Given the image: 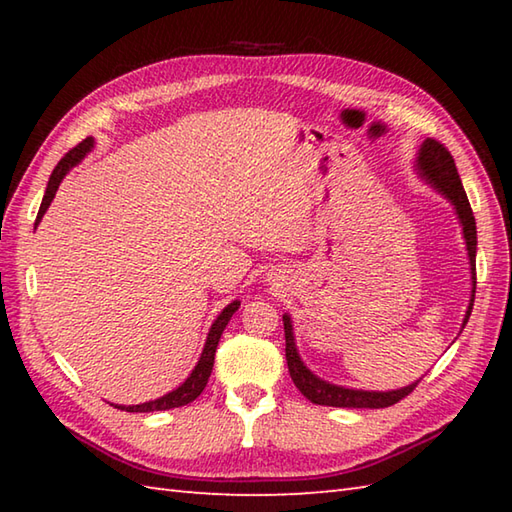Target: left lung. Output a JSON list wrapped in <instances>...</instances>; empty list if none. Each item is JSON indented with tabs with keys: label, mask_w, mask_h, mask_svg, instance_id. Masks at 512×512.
Returning a JSON list of instances; mask_svg holds the SVG:
<instances>
[{
	"label": "left lung",
	"mask_w": 512,
	"mask_h": 512,
	"mask_svg": "<svg viewBox=\"0 0 512 512\" xmlns=\"http://www.w3.org/2000/svg\"><path fill=\"white\" fill-rule=\"evenodd\" d=\"M418 167L422 171V176L429 182H433L442 191L447 198L455 204V211H458V217L462 222V231L466 239V248H469V259H471V270H473V295L469 310H466L464 325L471 317L473 310V299H475V250H477V231H475V217L473 209L469 204V198H466L462 180L458 176V169H455V160L451 156V151L444 147L440 140L436 138H427L420 147V156H418ZM284 332H286V361H288V372L292 383L297 385L301 391L314 405H328V407H354V409H383L391 407L400 402L402 398H407L420 380L405 387V389H396V391H361V389H345L339 385H330L325 380L314 376L310 369L301 363V358L297 354L295 339H292V325L290 317L284 314Z\"/></svg>",
	"instance_id": "1"
}]
</instances>
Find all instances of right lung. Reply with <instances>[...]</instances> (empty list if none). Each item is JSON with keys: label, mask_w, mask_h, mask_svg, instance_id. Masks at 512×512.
Segmentation results:
<instances>
[{"label": "right lung", "mask_w": 512, "mask_h": 512, "mask_svg": "<svg viewBox=\"0 0 512 512\" xmlns=\"http://www.w3.org/2000/svg\"><path fill=\"white\" fill-rule=\"evenodd\" d=\"M90 149H92V138H85V140H81L79 145L72 147V149L68 151V154H65V156L59 160V165L54 167L52 176H50V180H48V189H46V195H43V202H41V206H39V213H37V222H35V226L39 224V220L43 217V213L48 211V206H50V202H52V198H54V193H57V189H59V184H61V180H63L65 173H68V171L76 165V162H79L85 154H88ZM237 308H239V301H233L231 306H226V308L222 310L220 317L215 319V323L211 325L209 339H206L204 352H202V356H200L198 365H195V369L191 372V376H189L187 380H184V383H182L178 389H173L171 394L162 396V398H158V400L143 402V405H132V407H118V409L132 411V413L165 411V409H173V407L189 405V402H193L195 398H198V396L202 394V391H204L206 383H209V376H211V369H213V361H215V350H217V343H220V336H222L224 328L228 325V321H231L233 312H235Z\"/></svg>", "instance_id": "right-lung-1"}]
</instances>
